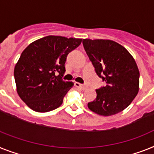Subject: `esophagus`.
<instances>
[{
	"mask_svg": "<svg viewBox=\"0 0 154 154\" xmlns=\"http://www.w3.org/2000/svg\"><path fill=\"white\" fill-rule=\"evenodd\" d=\"M75 86L76 87H78V88L82 89V90H84V89L86 88V86H85L84 84H81L79 82H75Z\"/></svg>",
	"mask_w": 154,
	"mask_h": 154,
	"instance_id": "esophagus-1",
	"label": "esophagus"
}]
</instances>
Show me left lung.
I'll return each instance as SVG.
<instances>
[{
	"label": "left lung",
	"mask_w": 154,
	"mask_h": 154,
	"mask_svg": "<svg viewBox=\"0 0 154 154\" xmlns=\"http://www.w3.org/2000/svg\"><path fill=\"white\" fill-rule=\"evenodd\" d=\"M82 44L96 74L106 83L96 90L97 97L88 108L105 116L119 113L138 92L139 71L134 58L113 41L83 39Z\"/></svg>",
	"instance_id": "8db88e82"
}]
</instances>
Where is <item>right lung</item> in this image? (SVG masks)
<instances>
[{"label": "right lung", "instance_id": "right-lung-1", "mask_svg": "<svg viewBox=\"0 0 154 154\" xmlns=\"http://www.w3.org/2000/svg\"><path fill=\"white\" fill-rule=\"evenodd\" d=\"M82 39L46 36L24 49L14 70L17 93L28 107L46 112L60 107L66 94L73 86L65 82V61Z\"/></svg>", "mask_w": 154, "mask_h": 154}]
</instances>
